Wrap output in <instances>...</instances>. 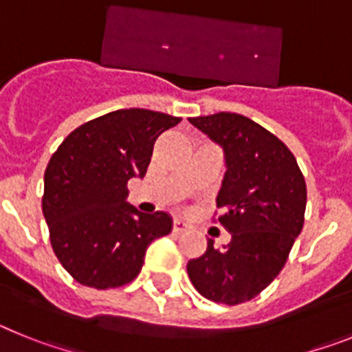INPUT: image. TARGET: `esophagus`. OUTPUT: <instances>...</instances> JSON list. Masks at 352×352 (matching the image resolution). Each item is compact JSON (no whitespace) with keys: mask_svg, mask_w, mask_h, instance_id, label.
I'll return each mask as SVG.
<instances>
[{"mask_svg":"<svg viewBox=\"0 0 352 352\" xmlns=\"http://www.w3.org/2000/svg\"><path fill=\"white\" fill-rule=\"evenodd\" d=\"M186 229H188V226H186L185 222H183V220H174L173 222V232L174 234H182V232H185Z\"/></svg>","mask_w":352,"mask_h":352,"instance_id":"34e87169","label":"esophagus"}]
</instances>
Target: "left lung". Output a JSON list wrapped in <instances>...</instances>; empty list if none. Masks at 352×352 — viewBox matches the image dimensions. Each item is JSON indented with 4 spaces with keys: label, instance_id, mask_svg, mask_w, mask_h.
<instances>
[{
    "label": "left lung",
    "instance_id": "1",
    "mask_svg": "<svg viewBox=\"0 0 352 352\" xmlns=\"http://www.w3.org/2000/svg\"><path fill=\"white\" fill-rule=\"evenodd\" d=\"M226 149L227 173L213 219L231 243L190 259L186 272L204 298L223 305L250 301L287 263L303 229L307 183L291 149L275 133L236 113L188 118ZM218 210L214 211V214Z\"/></svg>",
    "mask_w": 352,
    "mask_h": 352
}]
</instances>
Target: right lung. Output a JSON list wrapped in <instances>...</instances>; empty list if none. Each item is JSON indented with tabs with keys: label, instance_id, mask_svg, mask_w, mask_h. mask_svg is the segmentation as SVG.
<instances>
[{
	"label": "right lung",
	"instance_id": "add662e5",
	"mask_svg": "<svg viewBox=\"0 0 352 352\" xmlns=\"http://www.w3.org/2000/svg\"><path fill=\"white\" fill-rule=\"evenodd\" d=\"M182 118L120 109L86 121L58 146L43 176L42 211L56 257L79 284L114 289L141 273L148 245L170 232L164 211L129 203V182L144 176L153 144Z\"/></svg>",
	"mask_w": 352,
	"mask_h": 352
}]
</instances>
